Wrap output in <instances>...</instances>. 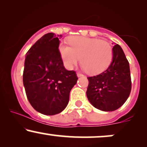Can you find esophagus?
I'll return each instance as SVG.
<instances>
[{"label": "esophagus", "instance_id": "esophagus-1", "mask_svg": "<svg viewBox=\"0 0 147 147\" xmlns=\"http://www.w3.org/2000/svg\"><path fill=\"white\" fill-rule=\"evenodd\" d=\"M77 77H83L84 75H82V74H81V73H77Z\"/></svg>", "mask_w": 147, "mask_h": 147}]
</instances>
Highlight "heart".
<instances>
[{
	"mask_svg": "<svg viewBox=\"0 0 147 147\" xmlns=\"http://www.w3.org/2000/svg\"><path fill=\"white\" fill-rule=\"evenodd\" d=\"M68 45L61 43L59 54L65 68L72 70L81 59L82 68L91 75L108 68L113 59V49L108 42L85 36H72Z\"/></svg>",
	"mask_w": 147,
	"mask_h": 147,
	"instance_id": "b5f03b06",
	"label": "heart"
}]
</instances>
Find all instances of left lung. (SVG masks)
<instances>
[{
    "mask_svg": "<svg viewBox=\"0 0 147 147\" xmlns=\"http://www.w3.org/2000/svg\"><path fill=\"white\" fill-rule=\"evenodd\" d=\"M88 79L86 95L96 109L113 111L125 103L131 90V73L129 61L119 45L113 48V59L109 68Z\"/></svg>",
    "mask_w": 147,
    "mask_h": 147,
    "instance_id": "left-lung-1",
    "label": "left lung"
}]
</instances>
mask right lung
I'll return each mask as SVG.
<instances>
[{
    "label": "right lung",
    "instance_id": "add662e5",
    "mask_svg": "<svg viewBox=\"0 0 147 147\" xmlns=\"http://www.w3.org/2000/svg\"><path fill=\"white\" fill-rule=\"evenodd\" d=\"M61 35L48 33L25 55L23 82L32 106L40 113L54 115L68 105L70 92L77 82L73 70L64 68L59 47Z\"/></svg>",
    "mask_w": 147,
    "mask_h": 147
}]
</instances>
